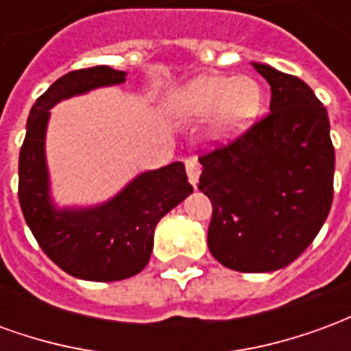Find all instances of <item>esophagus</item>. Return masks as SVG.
Here are the masks:
<instances>
[{"mask_svg":"<svg viewBox=\"0 0 351 351\" xmlns=\"http://www.w3.org/2000/svg\"><path fill=\"white\" fill-rule=\"evenodd\" d=\"M186 173H188V178L193 188H197L199 184V175H201V165H199L195 160L186 161Z\"/></svg>","mask_w":351,"mask_h":351,"instance_id":"34e87169","label":"esophagus"}]
</instances>
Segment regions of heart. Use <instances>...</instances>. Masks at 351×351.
<instances>
[{
    "mask_svg": "<svg viewBox=\"0 0 351 351\" xmlns=\"http://www.w3.org/2000/svg\"><path fill=\"white\" fill-rule=\"evenodd\" d=\"M263 105V92L252 77L199 75L184 82L171 95V114L182 122L210 118V137L229 143L256 122Z\"/></svg>",
    "mask_w": 351,
    "mask_h": 351,
    "instance_id": "obj_1",
    "label": "heart"
}]
</instances>
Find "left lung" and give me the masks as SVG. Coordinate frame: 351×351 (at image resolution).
<instances>
[{
    "mask_svg": "<svg viewBox=\"0 0 351 351\" xmlns=\"http://www.w3.org/2000/svg\"><path fill=\"white\" fill-rule=\"evenodd\" d=\"M271 114L201 156L199 190L213 203L208 250L239 272H272L306 250L332 203L335 148L312 88L267 64Z\"/></svg>",
    "mask_w": 351,
    "mask_h": 351,
    "instance_id": "left-lung-1",
    "label": "left lung"
}]
</instances>
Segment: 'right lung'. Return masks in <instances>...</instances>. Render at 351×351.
I'll use <instances>...</instances> for the list:
<instances>
[{"label": "right lung", "mask_w": 351, "mask_h": 351, "mask_svg": "<svg viewBox=\"0 0 351 351\" xmlns=\"http://www.w3.org/2000/svg\"><path fill=\"white\" fill-rule=\"evenodd\" d=\"M125 75L97 65L60 77L29 110L20 148L19 199L27 228L62 271L80 280L116 282L138 274L152 254L158 221L193 191L182 161H173L141 173L103 203L56 205L45 150L50 108L97 88L123 84Z\"/></svg>", "instance_id": "right-lung-1"}]
</instances>
